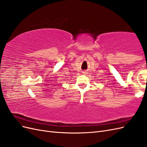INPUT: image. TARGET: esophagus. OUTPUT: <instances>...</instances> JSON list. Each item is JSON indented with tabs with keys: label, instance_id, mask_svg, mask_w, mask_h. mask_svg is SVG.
Returning a JSON list of instances; mask_svg holds the SVG:
<instances>
[{
	"label": "esophagus",
	"instance_id": "34e87169",
	"mask_svg": "<svg viewBox=\"0 0 147 147\" xmlns=\"http://www.w3.org/2000/svg\"><path fill=\"white\" fill-rule=\"evenodd\" d=\"M83 74H86L87 73H86V72H83Z\"/></svg>",
	"mask_w": 147,
	"mask_h": 147
}]
</instances>
